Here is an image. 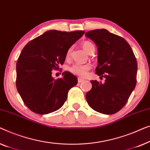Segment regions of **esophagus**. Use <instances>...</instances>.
Wrapping results in <instances>:
<instances>
[{
	"label": "esophagus",
	"mask_w": 150,
	"mask_h": 150,
	"mask_svg": "<svg viewBox=\"0 0 150 150\" xmlns=\"http://www.w3.org/2000/svg\"><path fill=\"white\" fill-rule=\"evenodd\" d=\"M77 80H78V82H79V83H81V82L84 81V79H82V78H80V77H78Z\"/></svg>",
	"instance_id": "1"
}]
</instances>
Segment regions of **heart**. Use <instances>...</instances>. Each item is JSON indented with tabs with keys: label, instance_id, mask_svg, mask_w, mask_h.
<instances>
[{
	"label": "heart",
	"instance_id": "obj_1",
	"mask_svg": "<svg viewBox=\"0 0 150 150\" xmlns=\"http://www.w3.org/2000/svg\"><path fill=\"white\" fill-rule=\"evenodd\" d=\"M81 46L82 47H83V49L84 50V51L87 52V53H89L92 48L94 47V45H93V43L88 41H86L83 42ZM70 56H71V49H69L66 54V58L69 59L70 58ZM90 69V66L88 64H75L69 68V71H70L71 73H72L73 74L83 77V76H86L87 75L88 71H89Z\"/></svg>",
	"mask_w": 150,
	"mask_h": 150
}]
</instances>
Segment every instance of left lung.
I'll return each mask as SVG.
<instances>
[{
    "mask_svg": "<svg viewBox=\"0 0 150 150\" xmlns=\"http://www.w3.org/2000/svg\"><path fill=\"white\" fill-rule=\"evenodd\" d=\"M86 36L98 46L96 74L106 79L104 83L91 81L92 87L86 93V100L97 112L113 114L126 104L135 88L137 72L135 56L124 38L106 29L88 31Z\"/></svg>",
    "mask_w": 150,
    "mask_h": 150,
    "instance_id": "1",
    "label": "left lung"
}]
</instances>
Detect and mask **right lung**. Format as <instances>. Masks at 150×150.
<instances>
[{
    "label": "right lung",
    "instance_id": "add662e5",
    "mask_svg": "<svg viewBox=\"0 0 150 150\" xmlns=\"http://www.w3.org/2000/svg\"><path fill=\"white\" fill-rule=\"evenodd\" d=\"M84 33L48 30L23 48L17 61L16 87L24 104L33 112L47 114L64 105L77 78L65 71L62 78L54 79L52 71L64 64L67 51Z\"/></svg>",
    "mask_w": 150,
    "mask_h": 150
}]
</instances>
